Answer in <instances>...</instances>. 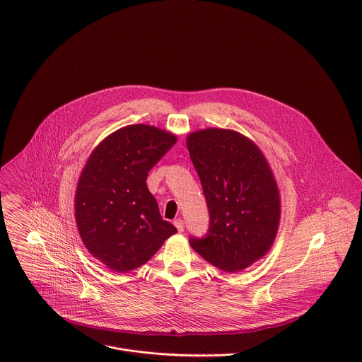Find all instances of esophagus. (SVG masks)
<instances>
[{"label": "esophagus", "instance_id": "obj_1", "mask_svg": "<svg viewBox=\"0 0 362 362\" xmlns=\"http://www.w3.org/2000/svg\"><path fill=\"white\" fill-rule=\"evenodd\" d=\"M174 226H175V228L178 230V233H182V231H184V221H182L181 218L174 220Z\"/></svg>", "mask_w": 362, "mask_h": 362}]
</instances>
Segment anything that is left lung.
Returning <instances> with one entry per match:
<instances>
[{
    "instance_id": "1",
    "label": "left lung",
    "mask_w": 362,
    "mask_h": 362,
    "mask_svg": "<svg viewBox=\"0 0 362 362\" xmlns=\"http://www.w3.org/2000/svg\"><path fill=\"white\" fill-rule=\"evenodd\" d=\"M210 213L205 238H191L195 252L235 273L263 258L280 226L281 202L273 170L258 145L241 132L198 129L187 136Z\"/></svg>"
}]
</instances>
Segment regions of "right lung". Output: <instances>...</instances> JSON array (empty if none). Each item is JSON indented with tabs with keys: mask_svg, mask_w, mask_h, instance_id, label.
Instances as JSON below:
<instances>
[{
	"mask_svg": "<svg viewBox=\"0 0 362 362\" xmlns=\"http://www.w3.org/2000/svg\"><path fill=\"white\" fill-rule=\"evenodd\" d=\"M175 142L173 132L134 124L105 136L88 157L75 191V221L89 254L110 270L138 269L177 233L146 185L151 168Z\"/></svg>",
	"mask_w": 362,
	"mask_h": 362,
	"instance_id": "obj_1",
	"label": "right lung"
}]
</instances>
